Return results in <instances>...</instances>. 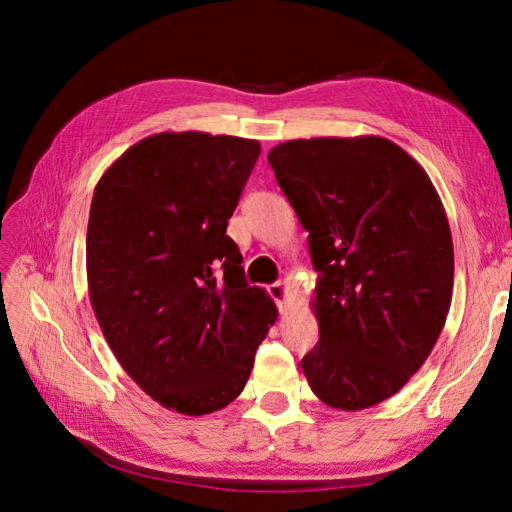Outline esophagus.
<instances>
[{
	"label": "esophagus",
	"mask_w": 512,
	"mask_h": 512,
	"mask_svg": "<svg viewBox=\"0 0 512 512\" xmlns=\"http://www.w3.org/2000/svg\"><path fill=\"white\" fill-rule=\"evenodd\" d=\"M268 295L273 297V301L277 303L279 312L286 310V301H288V286H286V281H277V284L268 286Z\"/></svg>",
	"instance_id": "34e87169"
}]
</instances>
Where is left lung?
I'll return each instance as SVG.
<instances>
[{"mask_svg": "<svg viewBox=\"0 0 512 512\" xmlns=\"http://www.w3.org/2000/svg\"><path fill=\"white\" fill-rule=\"evenodd\" d=\"M268 162L319 273V343L303 374L325 405L374 407L407 385L447 321L453 239L440 195L380 136L288 140Z\"/></svg>", "mask_w": 512, "mask_h": 512, "instance_id": "1", "label": "left lung"}]
</instances>
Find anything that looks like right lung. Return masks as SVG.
Listing matches in <instances>:
<instances>
[{
    "instance_id": "right-lung-1",
    "label": "right lung",
    "mask_w": 512,
    "mask_h": 512,
    "mask_svg": "<svg viewBox=\"0 0 512 512\" xmlns=\"http://www.w3.org/2000/svg\"><path fill=\"white\" fill-rule=\"evenodd\" d=\"M259 154L257 140L162 132L94 189L85 259L96 319L134 383L187 416L242 394L277 319L226 235Z\"/></svg>"
}]
</instances>
